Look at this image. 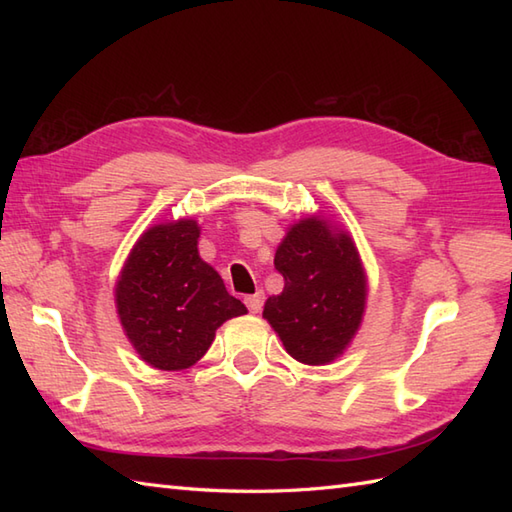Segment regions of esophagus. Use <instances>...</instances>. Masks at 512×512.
Instances as JSON below:
<instances>
[{
  "label": "esophagus",
  "mask_w": 512,
  "mask_h": 512,
  "mask_svg": "<svg viewBox=\"0 0 512 512\" xmlns=\"http://www.w3.org/2000/svg\"><path fill=\"white\" fill-rule=\"evenodd\" d=\"M246 306H248V310L253 312V314H257V312H262V306H264V292L259 290V292H255V295H250V297H246Z\"/></svg>",
  "instance_id": "obj_1"
}]
</instances>
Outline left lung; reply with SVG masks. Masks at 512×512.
<instances>
[{
  "mask_svg": "<svg viewBox=\"0 0 512 512\" xmlns=\"http://www.w3.org/2000/svg\"><path fill=\"white\" fill-rule=\"evenodd\" d=\"M284 290L264 319L303 365H328L350 347L367 306V273L354 237L314 213L290 224L275 253Z\"/></svg>",
  "mask_w": 512,
  "mask_h": 512,
  "instance_id": "obj_1",
  "label": "left lung"
}]
</instances>
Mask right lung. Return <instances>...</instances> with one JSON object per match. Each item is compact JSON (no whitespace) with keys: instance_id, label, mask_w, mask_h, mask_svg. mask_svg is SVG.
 <instances>
[{"instance_id":"1","label":"right lung","mask_w":512,"mask_h":512,"mask_svg":"<svg viewBox=\"0 0 512 512\" xmlns=\"http://www.w3.org/2000/svg\"><path fill=\"white\" fill-rule=\"evenodd\" d=\"M198 239L200 224L187 217L149 226L129 250L114 288L125 336L162 372L198 363L215 330L248 312L200 257Z\"/></svg>"}]
</instances>
